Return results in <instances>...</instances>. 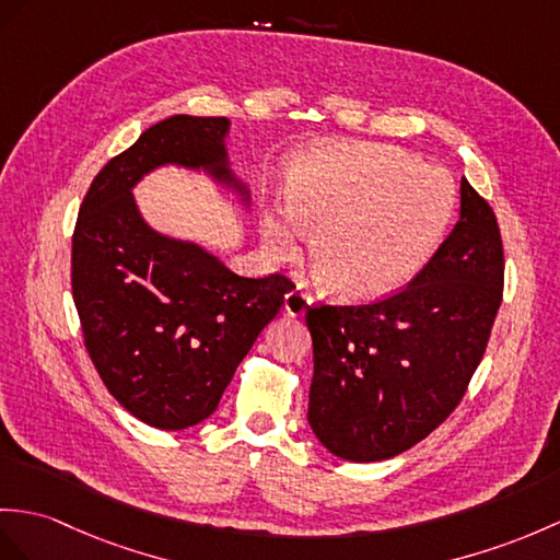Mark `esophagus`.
Segmentation results:
<instances>
[{
	"mask_svg": "<svg viewBox=\"0 0 560 560\" xmlns=\"http://www.w3.org/2000/svg\"><path fill=\"white\" fill-rule=\"evenodd\" d=\"M308 306H311V296H308V294L299 292V290L284 294L282 308H284V313H288V316H292V318L304 316V313L308 311Z\"/></svg>",
	"mask_w": 560,
	"mask_h": 560,
	"instance_id": "1",
	"label": "esophagus"
}]
</instances>
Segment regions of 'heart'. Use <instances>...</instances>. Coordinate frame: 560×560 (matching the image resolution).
I'll use <instances>...</instances> for the list:
<instances>
[{"label":"heart","instance_id":"obj_1","mask_svg":"<svg viewBox=\"0 0 560 560\" xmlns=\"http://www.w3.org/2000/svg\"><path fill=\"white\" fill-rule=\"evenodd\" d=\"M452 175L385 144H327L294 163L288 212L266 215L264 240L276 258L311 235L313 276L347 302H373L406 288L452 228Z\"/></svg>","mask_w":560,"mask_h":560}]
</instances>
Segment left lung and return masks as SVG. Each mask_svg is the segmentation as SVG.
<instances>
[{
  "mask_svg": "<svg viewBox=\"0 0 560 560\" xmlns=\"http://www.w3.org/2000/svg\"><path fill=\"white\" fill-rule=\"evenodd\" d=\"M503 247L492 207L460 180V215L397 294L306 311L308 425L327 452L373 463L442 425L480 365L501 306Z\"/></svg>",
  "mask_w": 560,
  "mask_h": 560,
  "instance_id": "left-lung-1",
  "label": "left lung"
}]
</instances>
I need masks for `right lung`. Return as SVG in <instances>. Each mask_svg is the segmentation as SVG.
<instances>
[{
    "label": "right lung",
    "mask_w": 560,
    "mask_h": 560,
    "mask_svg": "<svg viewBox=\"0 0 560 560\" xmlns=\"http://www.w3.org/2000/svg\"><path fill=\"white\" fill-rule=\"evenodd\" d=\"M228 118L171 116L94 177L78 213L73 302L90 359L114 399L159 430L207 420L258 332L294 284L242 278L201 244L144 221L132 189L163 166L207 173L244 209L249 187L230 166Z\"/></svg>",
    "instance_id": "obj_1"
}]
</instances>
